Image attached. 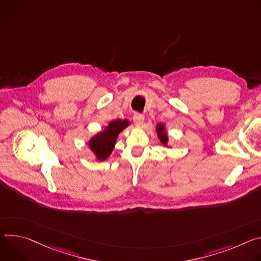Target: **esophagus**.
<instances>
[{"instance_id":"obj_1","label":"esophagus","mask_w":261,"mask_h":261,"mask_svg":"<svg viewBox=\"0 0 261 261\" xmlns=\"http://www.w3.org/2000/svg\"><path fill=\"white\" fill-rule=\"evenodd\" d=\"M133 119H134L135 124H136V125H138V126H140V125H142V124H143V122H144V115L139 114V113H136V114L134 115Z\"/></svg>"}]
</instances>
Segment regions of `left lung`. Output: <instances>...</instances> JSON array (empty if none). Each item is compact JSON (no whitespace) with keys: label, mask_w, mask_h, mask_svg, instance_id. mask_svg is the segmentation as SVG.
I'll return each mask as SVG.
<instances>
[{"label":"left lung","mask_w":261,"mask_h":261,"mask_svg":"<svg viewBox=\"0 0 261 261\" xmlns=\"http://www.w3.org/2000/svg\"><path fill=\"white\" fill-rule=\"evenodd\" d=\"M155 132H156L158 138L160 139V142L163 144V145L166 147H170L169 146V137H168L166 125L164 123H158L155 125Z\"/></svg>","instance_id":"obj_1"}]
</instances>
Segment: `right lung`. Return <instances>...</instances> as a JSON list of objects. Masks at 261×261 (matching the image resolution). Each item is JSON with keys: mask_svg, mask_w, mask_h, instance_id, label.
<instances>
[{"mask_svg": "<svg viewBox=\"0 0 261 261\" xmlns=\"http://www.w3.org/2000/svg\"><path fill=\"white\" fill-rule=\"evenodd\" d=\"M129 124L130 121L127 119L113 120L102 130L89 139L88 147L97 161H106L111 155L119 134Z\"/></svg>", "mask_w": 261, "mask_h": 261, "instance_id": "1", "label": "right lung"}]
</instances>
